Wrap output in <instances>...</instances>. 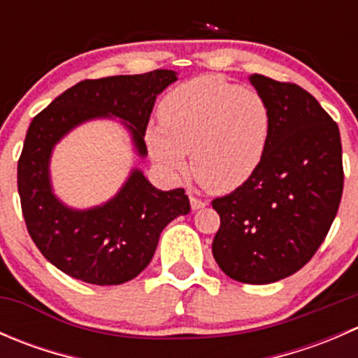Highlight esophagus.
Wrapping results in <instances>:
<instances>
[{
  "label": "esophagus",
  "mask_w": 358,
  "mask_h": 358,
  "mask_svg": "<svg viewBox=\"0 0 358 358\" xmlns=\"http://www.w3.org/2000/svg\"><path fill=\"white\" fill-rule=\"evenodd\" d=\"M190 206H192L194 211H197V209L206 208V206H208V202L199 199V197H196V196H190Z\"/></svg>",
  "instance_id": "obj_1"
}]
</instances>
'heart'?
<instances>
[{
	"instance_id": "1",
	"label": "heart",
	"mask_w": 358,
	"mask_h": 358,
	"mask_svg": "<svg viewBox=\"0 0 358 358\" xmlns=\"http://www.w3.org/2000/svg\"><path fill=\"white\" fill-rule=\"evenodd\" d=\"M268 103L222 76H199L173 88L159 103V126L147 147L169 171L190 168L204 189L232 192L255 175L268 143Z\"/></svg>"
}]
</instances>
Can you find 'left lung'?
Segmentation results:
<instances>
[{
    "label": "left lung",
    "mask_w": 358,
    "mask_h": 358,
    "mask_svg": "<svg viewBox=\"0 0 358 358\" xmlns=\"http://www.w3.org/2000/svg\"><path fill=\"white\" fill-rule=\"evenodd\" d=\"M268 103V143L255 175L213 201L220 229L213 256L244 284H270L312 259L333 225L343 194L338 124L301 86L249 76Z\"/></svg>",
    "instance_id": "left-lung-1"
}]
</instances>
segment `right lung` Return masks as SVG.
Wrapping results in <instances>:
<instances>
[{
  "mask_svg": "<svg viewBox=\"0 0 358 358\" xmlns=\"http://www.w3.org/2000/svg\"><path fill=\"white\" fill-rule=\"evenodd\" d=\"M176 79L168 69L86 79L32 119L17 168L22 215L41 255L67 275L96 286L135 279L152 259L162 229L190 211L185 190H159L140 169H131L110 201L90 209L64 204L50 180L53 147L92 119H121L136 154L145 157L143 136L156 96Z\"/></svg>",
  "mask_w": 358,
  "mask_h": 358,
  "instance_id": "right-lung-1",
  "label": "right lung"
}]
</instances>
